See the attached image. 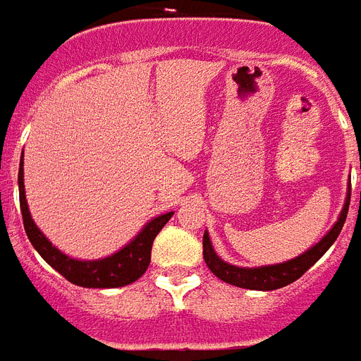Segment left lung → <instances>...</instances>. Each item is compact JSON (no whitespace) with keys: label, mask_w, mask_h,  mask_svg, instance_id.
<instances>
[{"label":"left lung","mask_w":361,"mask_h":361,"mask_svg":"<svg viewBox=\"0 0 361 361\" xmlns=\"http://www.w3.org/2000/svg\"><path fill=\"white\" fill-rule=\"evenodd\" d=\"M348 204H350V193H348L346 204H344L343 212L338 216V221L333 226V229L323 237L322 241L317 243L316 247L310 248L308 252H304V255H300L295 260L276 264V266H264V268H237V266L226 264L224 260L218 258L214 248H212V243H210V237H208V233H204V237H202L204 262H207V266L216 277H220L221 281L235 285V287L252 290L281 289L285 285H290L293 281H296L298 277H302L329 250L331 245L337 241L338 233H341V229L344 226V220H346V214H348Z\"/></svg>","instance_id":"8db88e82"}]
</instances>
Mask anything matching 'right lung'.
I'll return each mask as SVG.
<instances>
[{
  "mask_svg": "<svg viewBox=\"0 0 361 361\" xmlns=\"http://www.w3.org/2000/svg\"><path fill=\"white\" fill-rule=\"evenodd\" d=\"M18 197H20L24 229H26V235H28L34 248L39 252V256L51 268L57 269L66 281L80 285V287H87V289H113V287H124V285L137 281L145 274V269L149 268L154 237L159 235L160 229L164 228V224L173 214V212H168V214H162L149 221L145 229L128 247L118 250L116 255L103 258V260L82 262V260H74V258H68L63 252H59L57 248L45 239L44 233L36 228V224L32 221L28 204H26V195H24L23 162L18 168Z\"/></svg>",
  "mask_w": 361,
  "mask_h": 361,
  "instance_id": "obj_1",
  "label": "right lung"
}]
</instances>
